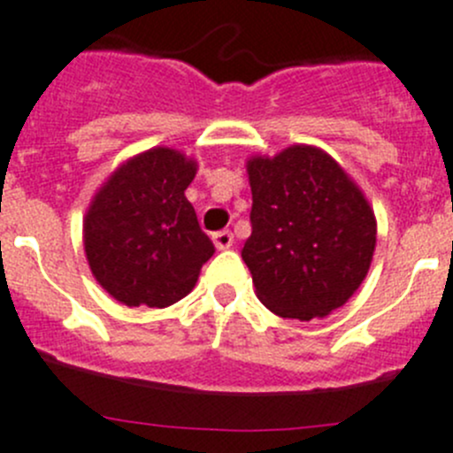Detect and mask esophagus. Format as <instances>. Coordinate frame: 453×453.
I'll return each instance as SVG.
<instances>
[{"instance_id":"obj_1","label":"esophagus","mask_w":453,"mask_h":453,"mask_svg":"<svg viewBox=\"0 0 453 453\" xmlns=\"http://www.w3.org/2000/svg\"><path fill=\"white\" fill-rule=\"evenodd\" d=\"M212 241L217 250H227V248H232V243H234V236H232L230 230H223L212 234Z\"/></svg>"}]
</instances>
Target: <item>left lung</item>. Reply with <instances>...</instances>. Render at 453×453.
<instances>
[{"mask_svg": "<svg viewBox=\"0 0 453 453\" xmlns=\"http://www.w3.org/2000/svg\"><path fill=\"white\" fill-rule=\"evenodd\" d=\"M252 234L243 246L259 302L279 317L311 322L344 306L375 252L369 198L328 151L290 145L248 158Z\"/></svg>", "mask_w": 453, "mask_h": 453, "instance_id": "left-lung-1", "label": "left lung"}]
</instances>
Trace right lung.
<instances>
[{
    "label": "right lung",
    "instance_id": "1",
    "mask_svg": "<svg viewBox=\"0 0 453 453\" xmlns=\"http://www.w3.org/2000/svg\"><path fill=\"white\" fill-rule=\"evenodd\" d=\"M198 163L151 147L118 165L96 189L82 223L93 277L125 306L167 308L192 293L214 255L185 189Z\"/></svg>",
    "mask_w": 453,
    "mask_h": 453
}]
</instances>
